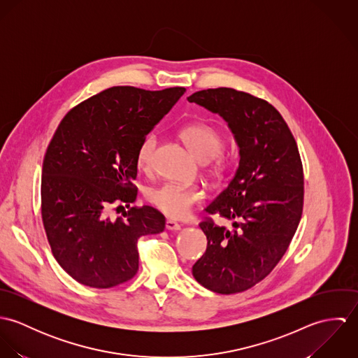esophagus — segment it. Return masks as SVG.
Segmentation results:
<instances>
[{
    "label": "esophagus",
    "mask_w": 358,
    "mask_h": 358,
    "mask_svg": "<svg viewBox=\"0 0 358 358\" xmlns=\"http://www.w3.org/2000/svg\"><path fill=\"white\" fill-rule=\"evenodd\" d=\"M165 227H166V230H171V231H178V230H180V224H179L178 222H175L173 219H166Z\"/></svg>",
    "instance_id": "1"
}]
</instances>
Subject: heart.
<instances>
[{
  "mask_svg": "<svg viewBox=\"0 0 358 358\" xmlns=\"http://www.w3.org/2000/svg\"><path fill=\"white\" fill-rule=\"evenodd\" d=\"M180 136L199 161L208 162L216 157L215 168L219 169L222 166L223 159L219 157V153L223 148V136L215 127L209 124H193L183 128ZM157 145L158 139L154 134H149L142 139L136 153L141 168L148 169L152 166ZM203 196V192L196 186L166 182L148 192V201L164 215L180 219L190 212L193 205L201 201Z\"/></svg>",
  "mask_w": 358,
  "mask_h": 358,
  "instance_id": "obj_1",
  "label": "heart"
}]
</instances>
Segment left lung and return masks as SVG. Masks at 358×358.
Wrapping results in <instances>:
<instances>
[{
  "label": "left lung",
  "mask_w": 358,
  "mask_h": 358,
  "mask_svg": "<svg viewBox=\"0 0 358 358\" xmlns=\"http://www.w3.org/2000/svg\"><path fill=\"white\" fill-rule=\"evenodd\" d=\"M219 114L238 146V168L205 208L233 220V229L200 223L206 251L194 278L216 294H237L262 281L287 252L303 209V168L296 142L270 103L233 88L204 90L187 98Z\"/></svg>",
  "instance_id": "1"
}]
</instances>
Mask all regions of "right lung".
<instances>
[{"instance_id":"obj_1","label":"right lung","mask_w":358,"mask_h":358,"mask_svg":"<svg viewBox=\"0 0 358 358\" xmlns=\"http://www.w3.org/2000/svg\"><path fill=\"white\" fill-rule=\"evenodd\" d=\"M185 92L113 87L59 124L43 164L41 215L52 254L80 284L104 289L131 280L138 240L164 231L153 206H132L115 220L107 209L136 200L138 148Z\"/></svg>"}]
</instances>
